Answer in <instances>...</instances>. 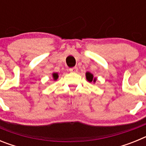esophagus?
I'll return each instance as SVG.
<instances>
[{"label": "esophagus", "mask_w": 146, "mask_h": 146, "mask_svg": "<svg viewBox=\"0 0 146 146\" xmlns=\"http://www.w3.org/2000/svg\"><path fill=\"white\" fill-rule=\"evenodd\" d=\"M77 70H78V69H77V66L72 67V68H70V69H69V71H70L71 72H77Z\"/></svg>", "instance_id": "obj_1"}]
</instances>
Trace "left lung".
Instances as JSON below:
<instances>
[{"label":"left lung","mask_w":146,"mask_h":146,"mask_svg":"<svg viewBox=\"0 0 146 146\" xmlns=\"http://www.w3.org/2000/svg\"><path fill=\"white\" fill-rule=\"evenodd\" d=\"M86 79H87V80L88 81V82H96V78H94V75H93L91 73H90V72H86Z\"/></svg>","instance_id":"obj_1"}]
</instances>
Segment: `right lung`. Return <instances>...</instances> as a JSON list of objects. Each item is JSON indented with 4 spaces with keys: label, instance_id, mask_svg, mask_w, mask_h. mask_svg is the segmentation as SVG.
Listing matches in <instances>:
<instances>
[{
    "label": "right lung",
    "instance_id": "add662e5",
    "mask_svg": "<svg viewBox=\"0 0 146 146\" xmlns=\"http://www.w3.org/2000/svg\"><path fill=\"white\" fill-rule=\"evenodd\" d=\"M52 77H53L54 80H56L58 78V73H53L52 74Z\"/></svg>",
    "mask_w": 146,
    "mask_h": 146
}]
</instances>
